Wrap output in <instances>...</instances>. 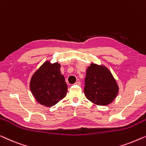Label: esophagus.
I'll return each instance as SVG.
<instances>
[{
    "instance_id": "esophagus-1",
    "label": "esophagus",
    "mask_w": 146,
    "mask_h": 146,
    "mask_svg": "<svg viewBox=\"0 0 146 146\" xmlns=\"http://www.w3.org/2000/svg\"><path fill=\"white\" fill-rule=\"evenodd\" d=\"M75 85L80 86V85H81V82H80V81H77V82H76V83H75Z\"/></svg>"
}]
</instances>
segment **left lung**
Wrapping results in <instances>:
<instances>
[{"label": "left lung", "mask_w": 146, "mask_h": 146, "mask_svg": "<svg viewBox=\"0 0 146 146\" xmlns=\"http://www.w3.org/2000/svg\"><path fill=\"white\" fill-rule=\"evenodd\" d=\"M84 93L87 99L97 105L111 103L118 93V86L106 67L92 63L87 69Z\"/></svg>", "instance_id": "obj_1"}]
</instances>
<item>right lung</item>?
Listing matches in <instances>:
<instances>
[{
	"label": "right lung",
	"instance_id": "obj_1",
	"mask_svg": "<svg viewBox=\"0 0 146 146\" xmlns=\"http://www.w3.org/2000/svg\"><path fill=\"white\" fill-rule=\"evenodd\" d=\"M58 63L47 61L34 73L30 80L31 92L39 103L51 107L66 96L67 85Z\"/></svg>",
	"mask_w": 146,
	"mask_h": 146
}]
</instances>
